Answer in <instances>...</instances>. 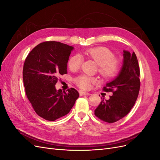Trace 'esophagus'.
Wrapping results in <instances>:
<instances>
[{
    "label": "esophagus",
    "instance_id": "1",
    "mask_svg": "<svg viewBox=\"0 0 160 160\" xmlns=\"http://www.w3.org/2000/svg\"><path fill=\"white\" fill-rule=\"evenodd\" d=\"M79 95H80L81 96H82V95H90V93H88V92L80 91H79Z\"/></svg>",
    "mask_w": 160,
    "mask_h": 160
}]
</instances>
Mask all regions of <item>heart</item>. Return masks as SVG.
Masks as SVG:
<instances>
[{"instance_id": "obj_1", "label": "heart", "mask_w": 160, "mask_h": 160, "mask_svg": "<svg viewBox=\"0 0 160 160\" xmlns=\"http://www.w3.org/2000/svg\"><path fill=\"white\" fill-rule=\"evenodd\" d=\"M85 54L93 59L98 65V72L102 78L109 80L114 78L119 73L121 68V61L115 57V54L108 47H96L89 48L85 51ZM82 57L79 54L71 56L68 61V67L71 71L80 68ZM75 83L81 89H88L95 80L87 75L77 77L74 79Z\"/></svg>"}]
</instances>
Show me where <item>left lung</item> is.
I'll return each mask as SVG.
<instances>
[{"mask_svg":"<svg viewBox=\"0 0 160 160\" xmlns=\"http://www.w3.org/2000/svg\"><path fill=\"white\" fill-rule=\"evenodd\" d=\"M123 65L119 75L103 88L112 92L108 100H101L95 109V115L109 123L118 122L127 115L137 100L140 89V70L136 55L123 51Z\"/></svg>","mask_w":160,"mask_h":160,"instance_id":"left-lung-1","label":"left lung"}]
</instances>
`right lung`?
<instances>
[{
  "label": "right lung",
  "mask_w": 160,
  "mask_h": 160,
  "mask_svg": "<svg viewBox=\"0 0 160 160\" xmlns=\"http://www.w3.org/2000/svg\"><path fill=\"white\" fill-rule=\"evenodd\" d=\"M73 47L57 41H45L28 53L23 66L25 93L35 113L48 121L69 113L79 94L71 88L57 91L59 75L67 73L69 57Z\"/></svg>",
  "instance_id": "add662e5"
}]
</instances>
